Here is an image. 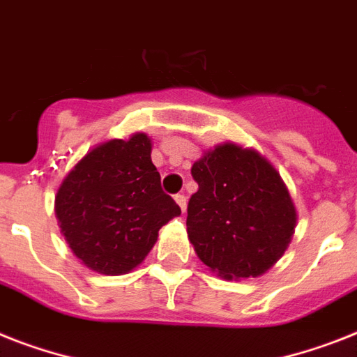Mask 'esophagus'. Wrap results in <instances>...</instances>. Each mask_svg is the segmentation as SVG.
I'll return each instance as SVG.
<instances>
[{
  "mask_svg": "<svg viewBox=\"0 0 357 357\" xmlns=\"http://www.w3.org/2000/svg\"><path fill=\"white\" fill-rule=\"evenodd\" d=\"M175 200H176V204L181 206V210L184 211L185 210V204H188V200H185V195H182V193H176Z\"/></svg>",
  "mask_w": 357,
  "mask_h": 357,
  "instance_id": "esophagus-1",
  "label": "esophagus"
}]
</instances>
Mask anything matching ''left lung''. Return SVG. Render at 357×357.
Masks as SVG:
<instances>
[{
    "label": "left lung",
    "mask_w": 357,
    "mask_h": 357,
    "mask_svg": "<svg viewBox=\"0 0 357 357\" xmlns=\"http://www.w3.org/2000/svg\"><path fill=\"white\" fill-rule=\"evenodd\" d=\"M199 184L188 202V237L206 266L225 279L257 278L278 263L296 229L281 176L259 153L217 146L191 167Z\"/></svg>",
    "instance_id": "1"
}]
</instances>
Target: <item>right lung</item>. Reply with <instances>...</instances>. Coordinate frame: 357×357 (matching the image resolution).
Masks as SVG:
<instances>
[{
  "label": "right lung",
  "mask_w": 357,
  "mask_h": 357,
  "mask_svg": "<svg viewBox=\"0 0 357 357\" xmlns=\"http://www.w3.org/2000/svg\"><path fill=\"white\" fill-rule=\"evenodd\" d=\"M176 215L181 208L162 190L144 132L94 147L56 195V217L70 250L105 275L128 273L142 263L158 229Z\"/></svg>",
  "instance_id": "add662e5"
}]
</instances>
